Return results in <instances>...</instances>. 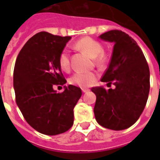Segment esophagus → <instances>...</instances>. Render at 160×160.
<instances>
[{
	"label": "esophagus",
	"instance_id": "34e87169",
	"mask_svg": "<svg viewBox=\"0 0 160 160\" xmlns=\"http://www.w3.org/2000/svg\"><path fill=\"white\" fill-rule=\"evenodd\" d=\"M82 91L84 93H87V92H89V91H90V90H89V89H86V88H83Z\"/></svg>",
	"mask_w": 160,
	"mask_h": 160
}]
</instances>
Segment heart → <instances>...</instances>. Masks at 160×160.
I'll return each instance as SVG.
<instances>
[{
	"label": "heart",
	"instance_id": "obj_1",
	"mask_svg": "<svg viewBox=\"0 0 160 160\" xmlns=\"http://www.w3.org/2000/svg\"><path fill=\"white\" fill-rule=\"evenodd\" d=\"M75 47L85 51L95 59V63L99 66H105L108 61V55L104 52L103 45L95 39L85 36L76 41ZM59 64L63 70L68 71L70 69V52L68 50H63L59 56ZM98 75L95 72H76L70 78L69 82L73 85L81 88L89 87L97 79Z\"/></svg>",
	"mask_w": 160,
	"mask_h": 160
}]
</instances>
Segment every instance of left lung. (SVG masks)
I'll return each mask as SVG.
<instances>
[{
  "label": "left lung",
  "mask_w": 160,
  "mask_h": 160,
  "mask_svg": "<svg viewBox=\"0 0 160 160\" xmlns=\"http://www.w3.org/2000/svg\"><path fill=\"white\" fill-rule=\"evenodd\" d=\"M100 38L114 43L111 60L101 79L114 88H91L96 95L95 119L106 129L122 130L133 125L145 107L150 87L149 68L136 41L124 31H107Z\"/></svg>",
  "instance_id": "obj_1"
}]
</instances>
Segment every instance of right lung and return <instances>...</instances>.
I'll return each instance as SVG.
<instances>
[{"instance_id":"obj_1","label":"right lung","mask_w":160,"mask_h":160,"mask_svg":"<svg viewBox=\"0 0 160 160\" xmlns=\"http://www.w3.org/2000/svg\"><path fill=\"white\" fill-rule=\"evenodd\" d=\"M70 36L39 32L20 51L13 74L16 101L26 122L41 134L56 135L72 127L74 108L82 92L70 85L56 93L55 85H64L59 56Z\"/></svg>"}]
</instances>
